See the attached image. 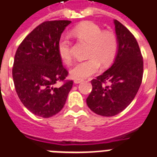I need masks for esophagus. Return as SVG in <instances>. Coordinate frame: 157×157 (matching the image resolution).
I'll use <instances>...</instances> for the list:
<instances>
[{"label": "esophagus", "instance_id": "obj_1", "mask_svg": "<svg viewBox=\"0 0 157 157\" xmlns=\"http://www.w3.org/2000/svg\"><path fill=\"white\" fill-rule=\"evenodd\" d=\"M83 81V80L82 79H80V78H76V79H75V84H78V83H80V82H82Z\"/></svg>", "mask_w": 157, "mask_h": 157}]
</instances>
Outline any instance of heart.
I'll return each instance as SVG.
<instances>
[{
  "mask_svg": "<svg viewBox=\"0 0 157 157\" xmlns=\"http://www.w3.org/2000/svg\"><path fill=\"white\" fill-rule=\"evenodd\" d=\"M71 34L80 41L89 44L87 56L89 59L77 63L71 71L76 78H86L99 71L101 63L108 66L113 62L118 52V39L111 31H102L101 28L92 21L80 23L72 29ZM60 58L65 63L73 62L71 42L62 37L58 43Z\"/></svg>",
  "mask_w": 157,
  "mask_h": 157,
  "instance_id": "obj_1",
  "label": "heart"
}]
</instances>
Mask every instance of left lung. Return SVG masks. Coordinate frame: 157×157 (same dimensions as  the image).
Listing matches in <instances>:
<instances>
[{"label": "left lung", "instance_id": "1", "mask_svg": "<svg viewBox=\"0 0 157 157\" xmlns=\"http://www.w3.org/2000/svg\"><path fill=\"white\" fill-rule=\"evenodd\" d=\"M118 52L113 65L91 80L92 90L86 104L94 113L112 117L134 99L142 82L144 63L138 43L126 27L115 20Z\"/></svg>", "mask_w": 157, "mask_h": 157}]
</instances>
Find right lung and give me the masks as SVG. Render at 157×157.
Wrapping results in <instances>:
<instances>
[{
  "label": "right lung",
  "instance_id": "obj_1",
  "mask_svg": "<svg viewBox=\"0 0 157 157\" xmlns=\"http://www.w3.org/2000/svg\"><path fill=\"white\" fill-rule=\"evenodd\" d=\"M70 21H44L19 45L14 57L13 78L19 98L33 114L48 118L63 108L73 81L66 80L58 43ZM63 82L60 88L54 85Z\"/></svg>",
  "mask_w": 157,
  "mask_h": 157
}]
</instances>
